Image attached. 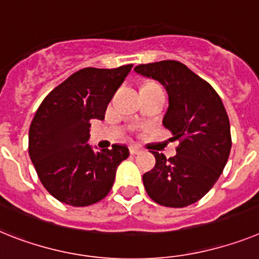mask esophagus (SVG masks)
Instances as JSON below:
<instances>
[{
    "instance_id": "esophagus-1",
    "label": "esophagus",
    "mask_w": 259,
    "mask_h": 259,
    "mask_svg": "<svg viewBox=\"0 0 259 259\" xmlns=\"http://www.w3.org/2000/svg\"><path fill=\"white\" fill-rule=\"evenodd\" d=\"M142 153V149L138 146H136V145H132L130 146V154H133V155H137V154H141Z\"/></svg>"
}]
</instances>
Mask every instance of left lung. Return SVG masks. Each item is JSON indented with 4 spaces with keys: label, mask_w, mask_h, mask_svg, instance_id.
Returning a JSON list of instances; mask_svg holds the SVG:
<instances>
[{
    "label": "left lung",
    "mask_w": 259,
    "mask_h": 259,
    "mask_svg": "<svg viewBox=\"0 0 259 259\" xmlns=\"http://www.w3.org/2000/svg\"><path fill=\"white\" fill-rule=\"evenodd\" d=\"M134 71L166 88L168 109L163 125L179 140L177 155L168 159L151 151L155 166L143 174V186L160 205H191L214 186L228 162L232 137L227 110L216 91L183 63L162 60Z\"/></svg>",
    "instance_id": "1"
}]
</instances>
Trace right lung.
I'll return each mask as SVG.
<instances>
[{"instance_id":"obj_1","label":"right lung","mask_w":259,"mask_h":259,"mask_svg":"<svg viewBox=\"0 0 259 259\" xmlns=\"http://www.w3.org/2000/svg\"><path fill=\"white\" fill-rule=\"evenodd\" d=\"M132 67L80 69L39 105L30 125L29 154L43 187L62 203L87 207L103 200L118 164L129 156L121 145L95 153L88 140L91 119H104Z\"/></svg>"}]
</instances>
